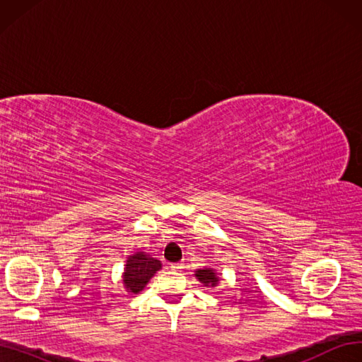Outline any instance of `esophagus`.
<instances>
[{
    "instance_id": "esophagus-1",
    "label": "esophagus",
    "mask_w": 362,
    "mask_h": 362,
    "mask_svg": "<svg viewBox=\"0 0 362 362\" xmlns=\"http://www.w3.org/2000/svg\"><path fill=\"white\" fill-rule=\"evenodd\" d=\"M170 269H172V270H175V272H180L181 269H184V266H182V264H172V266H170Z\"/></svg>"
}]
</instances>
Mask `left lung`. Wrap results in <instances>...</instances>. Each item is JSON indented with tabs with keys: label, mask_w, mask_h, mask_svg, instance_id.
Returning a JSON list of instances; mask_svg holds the SVG:
<instances>
[{
	"label": "left lung",
	"mask_w": 362,
	"mask_h": 362,
	"mask_svg": "<svg viewBox=\"0 0 362 362\" xmlns=\"http://www.w3.org/2000/svg\"><path fill=\"white\" fill-rule=\"evenodd\" d=\"M194 276L198 278L205 287H216L218 284V276L214 269L210 267H204V269H198L194 273Z\"/></svg>",
	"instance_id": "obj_1"
}]
</instances>
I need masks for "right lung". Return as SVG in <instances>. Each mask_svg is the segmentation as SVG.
<instances>
[{
	"mask_svg": "<svg viewBox=\"0 0 362 362\" xmlns=\"http://www.w3.org/2000/svg\"><path fill=\"white\" fill-rule=\"evenodd\" d=\"M161 269V262L145 252H136L129 255L124 272V286L129 293H140L146 287L149 279Z\"/></svg>",
	"mask_w": 362,
	"mask_h": 362,
	"instance_id": "obj_1",
	"label": "right lung"
}]
</instances>
